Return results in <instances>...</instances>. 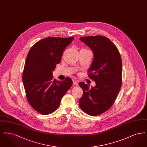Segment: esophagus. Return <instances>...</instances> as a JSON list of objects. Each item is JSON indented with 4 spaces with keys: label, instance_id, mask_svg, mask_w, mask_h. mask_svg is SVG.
Listing matches in <instances>:
<instances>
[{
    "label": "esophagus",
    "instance_id": "34e87169",
    "mask_svg": "<svg viewBox=\"0 0 147 147\" xmlns=\"http://www.w3.org/2000/svg\"><path fill=\"white\" fill-rule=\"evenodd\" d=\"M73 84H74V85H76V86L78 85V82H77V81L74 80V81H73Z\"/></svg>",
    "mask_w": 147,
    "mask_h": 147
}]
</instances>
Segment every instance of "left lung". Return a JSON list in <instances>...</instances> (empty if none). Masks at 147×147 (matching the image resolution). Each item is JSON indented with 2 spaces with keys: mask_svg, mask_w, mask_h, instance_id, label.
I'll use <instances>...</instances> for the list:
<instances>
[{
  "mask_svg": "<svg viewBox=\"0 0 147 147\" xmlns=\"http://www.w3.org/2000/svg\"><path fill=\"white\" fill-rule=\"evenodd\" d=\"M80 40L93 52L88 76L96 85L90 88L84 82L79 83L83 91L79 104L86 113L97 116L107 111L117 98L122 85L121 57L117 48L106 37L86 36Z\"/></svg>",
  "mask_w": 147,
  "mask_h": 147,
  "instance_id": "obj_1",
  "label": "left lung"
}]
</instances>
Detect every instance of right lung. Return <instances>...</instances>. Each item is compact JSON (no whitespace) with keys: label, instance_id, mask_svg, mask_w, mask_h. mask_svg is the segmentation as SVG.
Instances as JSON below:
<instances>
[{"label":"right lung","instance_id":"1","mask_svg":"<svg viewBox=\"0 0 147 147\" xmlns=\"http://www.w3.org/2000/svg\"><path fill=\"white\" fill-rule=\"evenodd\" d=\"M74 39L47 37L36 42L30 49L22 74V82L29 104L42 115L52 113L71 86L70 78L59 81L52 71L61 62L64 49Z\"/></svg>","mask_w":147,"mask_h":147}]
</instances>
